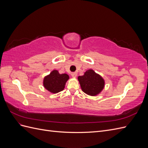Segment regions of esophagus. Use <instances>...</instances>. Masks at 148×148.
Instances as JSON below:
<instances>
[{
    "instance_id": "34e87169",
    "label": "esophagus",
    "mask_w": 148,
    "mask_h": 148,
    "mask_svg": "<svg viewBox=\"0 0 148 148\" xmlns=\"http://www.w3.org/2000/svg\"><path fill=\"white\" fill-rule=\"evenodd\" d=\"M71 77H72L76 78V77H77V73L76 72H72L71 73Z\"/></svg>"
}]
</instances>
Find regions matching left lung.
Here are the masks:
<instances>
[{"instance_id":"8db88e82","label":"left lung","mask_w":148,"mask_h":148,"mask_svg":"<svg viewBox=\"0 0 148 148\" xmlns=\"http://www.w3.org/2000/svg\"><path fill=\"white\" fill-rule=\"evenodd\" d=\"M78 79L82 91L88 95L96 96L104 87V80L92 70H88Z\"/></svg>"}]
</instances>
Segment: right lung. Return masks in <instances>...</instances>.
<instances>
[{
  "instance_id": "obj_1",
  "label": "right lung",
  "mask_w": 148,
  "mask_h": 148,
  "mask_svg": "<svg viewBox=\"0 0 148 148\" xmlns=\"http://www.w3.org/2000/svg\"><path fill=\"white\" fill-rule=\"evenodd\" d=\"M69 77L67 74H60L57 70H53L44 78V86L49 91L57 93L63 91Z\"/></svg>"
}]
</instances>
